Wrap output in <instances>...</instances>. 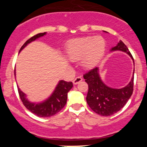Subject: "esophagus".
Masks as SVG:
<instances>
[{"instance_id": "esophagus-1", "label": "esophagus", "mask_w": 147, "mask_h": 147, "mask_svg": "<svg viewBox=\"0 0 147 147\" xmlns=\"http://www.w3.org/2000/svg\"><path fill=\"white\" fill-rule=\"evenodd\" d=\"M82 81V78H81V77H77V78H75V79H74L73 84H78V83L81 82Z\"/></svg>"}]
</instances>
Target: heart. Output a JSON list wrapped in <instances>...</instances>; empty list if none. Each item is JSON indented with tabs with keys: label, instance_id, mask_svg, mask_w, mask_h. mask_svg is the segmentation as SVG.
Wrapping results in <instances>:
<instances>
[{
	"label": "heart",
	"instance_id": "1",
	"mask_svg": "<svg viewBox=\"0 0 147 147\" xmlns=\"http://www.w3.org/2000/svg\"><path fill=\"white\" fill-rule=\"evenodd\" d=\"M106 42L102 36H88L76 38L68 42L66 54L69 60L78 61L82 60V65L91 68L97 65L103 56Z\"/></svg>",
	"mask_w": 147,
	"mask_h": 147
}]
</instances>
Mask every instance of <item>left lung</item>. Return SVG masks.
Returning <instances> with one entry per match:
<instances>
[{
	"label": "left lung",
	"instance_id": "8db88e82",
	"mask_svg": "<svg viewBox=\"0 0 147 147\" xmlns=\"http://www.w3.org/2000/svg\"><path fill=\"white\" fill-rule=\"evenodd\" d=\"M112 50L125 52L134 60L129 49L121 40ZM98 70V67H96L83 75L88 84L86 100L93 112L102 116H110L119 111L131 97L134 90V77L124 88L112 89L102 82Z\"/></svg>",
	"mask_w": 147,
	"mask_h": 147
}]
</instances>
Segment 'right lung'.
<instances>
[{"mask_svg": "<svg viewBox=\"0 0 147 147\" xmlns=\"http://www.w3.org/2000/svg\"><path fill=\"white\" fill-rule=\"evenodd\" d=\"M45 34L46 32H41V33H38L31 37L23 44L19 52L21 51L28 43L34 41L40 37L43 36ZM15 75H16V72H15ZM72 86L73 84L72 82L60 80L53 94L45 102L40 104L30 102L26 98V94L23 92L20 91L18 87V91L20 100L28 110L30 111L32 113L37 115L38 117H52L58 113L65 106L67 103V92L72 89Z\"/></svg>", "mask_w": 147, "mask_h": 147, "instance_id": "right-lung-1", "label": "right lung"}]
</instances>
